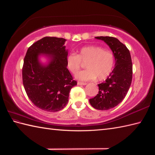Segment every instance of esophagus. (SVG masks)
<instances>
[{"instance_id": "esophagus-1", "label": "esophagus", "mask_w": 155, "mask_h": 155, "mask_svg": "<svg viewBox=\"0 0 155 155\" xmlns=\"http://www.w3.org/2000/svg\"><path fill=\"white\" fill-rule=\"evenodd\" d=\"M78 85H86V83H84V82H81V81H78Z\"/></svg>"}]
</instances>
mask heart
I'll use <instances>...</instances> for the list:
<instances>
[{"instance_id":"obj_1","label":"heart","mask_w":155,"mask_h":155,"mask_svg":"<svg viewBox=\"0 0 155 155\" xmlns=\"http://www.w3.org/2000/svg\"><path fill=\"white\" fill-rule=\"evenodd\" d=\"M115 55L111 50L95 45L82 47L78 54H69L66 58L68 68L71 73H77L85 64V70L78 72L77 78L81 80H93L97 78L99 81L104 80L111 74L115 66Z\"/></svg>"}]
</instances>
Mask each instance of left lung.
<instances>
[{"label": "left lung", "mask_w": 155, "mask_h": 155, "mask_svg": "<svg viewBox=\"0 0 155 155\" xmlns=\"http://www.w3.org/2000/svg\"><path fill=\"white\" fill-rule=\"evenodd\" d=\"M104 40L115 55V67L104 83L98 84L99 93L89 99L93 107L108 110L117 106L125 98L130 86L133 77V64L130 51L127 46L114 37L97 36Z\"/></svg>", "instance_id": "1"}]
</instances>
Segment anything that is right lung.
<instances>
[{
    "label": "right lung",
    "mask_w": 155,
    "mask_h": 155,
    "mask_svg": "<svg viewBox=\"0 0 155 155\" xmlns=\"http://www.w3.org/2000/svg\"><path fill=\"white\" fill-rule=\"evenodd\" d=\"M66 40L61 38L44 37L28 48L24 59V87L34 105L44 111L56 112L62 109L68 104L71 89L77 85L67 68ZM40 53L53 56L47 67L39 63Z\"/></svg>",
    "instance_id": "obj_1"
}]
</instances>
